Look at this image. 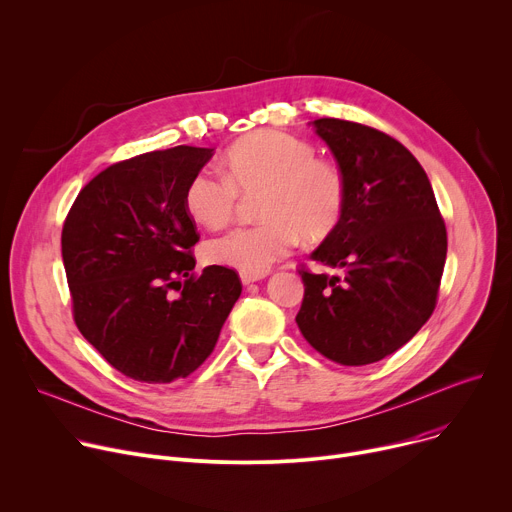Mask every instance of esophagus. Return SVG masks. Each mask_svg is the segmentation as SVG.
Listing matches in <instances>:
<instances>
[{"label": "esophagus", "mask_w": 512, "mask_h": 512, "mask_svg": "<svg viewBox=\"0 0 512 512\" xmlns=\"http://www.w3.org/2000/svg\"><path fill=\"white\" fill-rule=\"evenodd\" d=\"M265 275H253V273H241V281L243 285H251L255 281H261Z\"/></svg>", "instance_id": "esophagus-1"}]
</instances>
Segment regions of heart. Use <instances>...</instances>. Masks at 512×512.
Here are the masks:
<instances>
[{
	"label": "heart",
	"mask_w": 512,
	"mask_h": 512,
	"mask_svg": "<svg viewBox=\"0 0 512 512\" xmlns=\"http://www.w3.org/2000/svg\"><path fill=\"white\" fill-rule=\"evenodd\" d=\"M225 176L198 172L184 192V208L206 229L225 227L239 196H255L263 223L235 229L206 243V259L241 273L263 275L302 237L318 243L332 235L346 208L342 172L316 158L314 145L273 129L237 139L223 160Z\"/></svg>",
	"instance_id": "b5f03b06"
}]
</instances>
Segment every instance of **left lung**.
<instances>
[{
    "mask_svg": "<svg viewBox=\"0 0 512 512\" xmlns=\"http://www.w3.org/2000/svg\"><path fill=\"white\" fill-rule=\"evenodd\" d=\"M346 180L342 221L312 259L338 273L300 271L304 338L326 358L360 367L377 362L429 320L440 289L448 237L429 178L397 139L373 127L316 119Z\"/></svg>",
    "mask_w": 512,
    "mask_h": 512,
    "instance_id": "8db88e82",
    "label": "left lung"
}]
</instances>
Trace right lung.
<instances>
[{"label":"right lung","mask_w":512,"mask_h":512,"mask_svg":"<svg viewBox=\"0 0 512 512\" xmlns=\"http://www.w3.org/2000/svg\"><path fill=\"white\" fill-rule=\"evenodd\" d=\"M212 154L176 145L113 164L79 192L64 221L75 322L129 379H186L214 350L241 296L233 269L192 273L198 233L184 192Z\"/></svg>","instance_id":"obj_1"}]
</instances>
